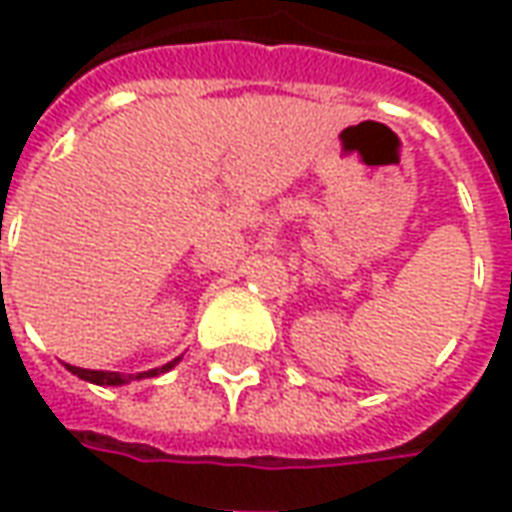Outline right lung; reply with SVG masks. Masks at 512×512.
Returning a JSON list of instances; mask_svg holds the SVG:
<instances>
[{
	"mask_svg": "<svg viewBox=\"0 0 512 512\" xmlns=\"http://www.w3.org/2000/svg\"><path fill=\"white\" fill-rule=\"evenodd\" d=\"M182 357H174L171 363L160 368H149V371H141V374H119V371H91V368H80V366H66L71 374H77L80 380L94 382V385H127L132 380H146V377H157V374H166L169 368H174L180 363Z\"/></svg>",
	"mask_w": 512,
	"mask_h": 512,
	"instance_id": "obj_1",
	"label": "right lung"
}]
</instances>
